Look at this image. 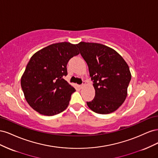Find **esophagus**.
Here are the masks:
<instances>
[{
    "instance_id": "esophagus-1",
    "label": "esophagus",
    "mask_w": 158,
    "mask_h": 158,
    "mask_svg": "<svg viewBox=\"0 0 158 158\" xmlns=\"http://www.w3.org/2000/svg\"><path fill=\"white\" fill-rule=\"evenodd\" d=\"M85 82H83V84L80 85V89H82L84 86H85Z\"/></svg>"
}]
</instances>
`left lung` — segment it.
<instances>
[{
	"mask_svg": "<svg viewBox=\"0 0 158 158\" xmlns=\"http://www.w3.org/2000/svg\"><path fill=\"white\" fill-rule=\"evenodd\" d=\"M76 46L94 82L95 95L92 102H87L88 107L99 114L115 111L127 96L131 79L128 65L115 50L106 45L82 41Z\"/></svg>",
	"mask_w": 158,
	"mask_h": 158,
	"instance_id": "1",
	"label": "left lung"
}]
</instances>
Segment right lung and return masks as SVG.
Segmentation results:
<instances>
[{"label": "right lung", "instance_id": "right-lung-1", "mask_svg": "<svg viewBox=\"0 0 158 158\" xmlns=\"http://www.w3.org/2000/svg\"><path fill=\"white\" fill-rule=\"evenodd\" d=\"M80 53L69 42L51 44L33 54L21 77V86L30 106L52 116L67 108L76 89L66 81L69 60Z\"/></svg>", "mask_w": 158, "mask_h": 158}]
</instances>
